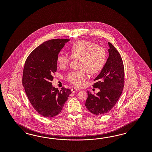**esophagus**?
I'll use <instances>...</instances> for the list:
<instances>
[{"mask_svg":"<svg viewBox=\"0 0 152 152\" xmlns=\"http://www.w3.org/2000/svg\"><path fill=\"white\" fill-rule=\"evenodd\" d=\"M78 91V89L75 88H72L71 89V91H72V92H77V91Z\"/></svg>","mask_w":152,"mask_h":152,"instance_id":"esophagus-1","label":"esophagus"}]
</instances>
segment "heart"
<instances>
[{
	"label": "heart",
	"mask_w": 152,
	"mask_h": 152,
	"mask_svg": "<svg viewBox=\"0 0 152 152\" xmlns=\"http://www.w3.org/2000/svg\"><path fill=\"white\" fill-rule=\"evenodd\" d=\"M71 56L75 58H81L80 67L83 69L70 72L67 80L74 86L81 87L87 77V70L91 74L100 71L106 61L105 49L98 46L96 43L88 41H79L71 47ZM71 60V57L59 54L57 57V64L61 68L66 67Z\"/></svg>",
	"instance_id": "1"
}]
</instances>
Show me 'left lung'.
I'll use <instances>...</instances> for the list:
<instances>
[{
	"label": "left lung",
	"mask_w": 152,
	"mask_h": 152,
	"mask_svg": "<svg viewBox=\"0 0 152 152\" xmlns=\"http://www.w3.org/2000/svg\"><path fill=\"white\" fill-rule=\"evenodd\" d=\"M109 57L94 81L92 86L100 89L96 95L88 91L85 106L92 114L104 115L114 106L119 100L124 85V68L119 52L108 42Z\"/></svg>",
	"instance_id": "8db88e82"
}]
</instances>
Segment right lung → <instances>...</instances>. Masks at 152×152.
<instances>
[{"label": "right lung", "mask_w": 152, "mask_h": 152, "mask_svg": "<svg viewBox=\"0 0 152 152\" xmlns=\"http://www.w3.org/2000/svg\"><path fill=\"white\" fill-rule=\"evenodd\" d=\"M69 41L55 39L45 42L31 53L25 62L23 87L34 109L44 117L59 114L71 93L70 89L64 88L60 91L51 83L57 71V57Z\"/></svg>", "instance_id": "obj_1"}]
</instances>
